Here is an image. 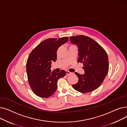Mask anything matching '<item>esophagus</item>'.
Masks as SVG:
<instances>
[{
    "instance_id": "esophagus-1",
    "label": "esophagus",
    "mask_w": 127,
    "mask_h": 127,
    "mask_svg": "<svg viewBox=\"0 0 127 127\" xmlns=\"http://www.w3.org/2000/svg\"><path fill=\"white\" fill-rule=\"evenodd\" d=\"M66 75H71L72 74V72H70L69 71H66Z\"/></svg>"
}]
</instances>
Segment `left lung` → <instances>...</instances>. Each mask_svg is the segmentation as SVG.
Segmentation results:
<instances>
[{
    "mask_svg": "<svg viewBox=\"0 0 127 127\" xmlns=\"http://www.w3.org/2000/svg\"><path fill=\"white\" fill-rule=\"evenodd\" d=\"M71 43L78 47L77 62L83 64L84 74L76 72L78 81L73 88L82 93L95 90L101 85L109 71L108 56L105 50L95 40L85 35L69 37Z\"/></svg>",
    "mask_w": 127,
    "mask_h": 127,
    "instance_id": "left-lung-1",
    "label": "left lung"
}]
</instances>
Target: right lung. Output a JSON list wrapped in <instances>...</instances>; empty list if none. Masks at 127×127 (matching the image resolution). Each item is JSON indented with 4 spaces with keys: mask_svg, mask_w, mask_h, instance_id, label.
<instances>
[{
    "mask_svg": "<svg viewBox=\"0 0 127 127\" xmlns=\"http://www.w3.org/2000/svg\"><path fill=\"white\" fill-rule=\"evenodd\" d=\"M68 41L67 37L48 38L38 44L31 52L26 63V71L30 88L38 97L48 98L57 88L58 80L66 75V71H51V64L57 60L60 46Z\"/></svg>",
    "mask_w": 127,
    "mask_h": 127,
    "instance_id": "1",
    "label": "right lung"
}]
</instances>
